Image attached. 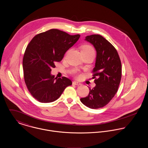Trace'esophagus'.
Returning a JSON list of instances; mask_svg holds the SVG:
<instances>
[{"mask_svg": "<svg viewBox=\"0 0 148 148\" xmlns=\"http://www.w3.org/2000/svg\"><path fill=\"white\" fill-rule=\"evenodd\" d=\"M73 84H74V85H77V86H80V85H81V83H80L79 82H76V81L73 82Z\"/></svg>", "mask_w": 148, "mask_h": 148, "instance_id": "obj_1", "label": "esophagus"}]
</instances>
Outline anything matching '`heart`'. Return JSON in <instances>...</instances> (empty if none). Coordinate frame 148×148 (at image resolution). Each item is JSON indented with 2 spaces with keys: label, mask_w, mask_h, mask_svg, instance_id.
I'll use <instances>...</instances> for the list:
<instances>
[{
  "label": "heart",
  "mask_w": 148,
  "mask_h": 148,
  "mask_svg": "<svg viewBox=\"0 0 148 148\" xmlns=\"http://www.w3.org/2000/svg\"><path fill=\"white\" fill-rule=\"evenodd\" d=\"M81 51H93V52H94L93 48H92V47H91L90 46H88V45H86V46H83Z\"/></svg>",
  "instance_id": "1"
}]
</instances>
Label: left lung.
<instances>
[{"label": "left lung", "instance_id": "8db88e82", "mask_svg": "<svg viewBox=\"0 0 148 148\" xmlns=\"http://www.w3.org/2000/svg\"><path fill=\"white\" fill-rule=\"evenodd\" d=\"M86 41L96 51L95 66L93 69L96 86L90 88L88 95L80 101L91 109H99L107 105L118 91L122 76V65L118 53L109 41L101 35L86 36Z\"/></svg>", "mask_w": 148, "mask_h": 148}]
</instances>
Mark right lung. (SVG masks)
I'll list each match as a JSON object with an SVG mask.
<instances>
[{"instance_id": "add662e5", "label": "right lung", "mask_w": 148, "mask_h": 148, "mask_svg": "<svg viewBox=\"0 0 148 148\" xmlns=\"http://www.w3.org/2000/svg\"><path fill=\"white\" fill-rule=\"evenodd\" d=\"M79 38V34L70 35L51 29L35 36L28 45L23 58L24 79L28 90L38 101H55L72 84L68 78H55L51 72Z\"/></svg>"}]
</instances>
